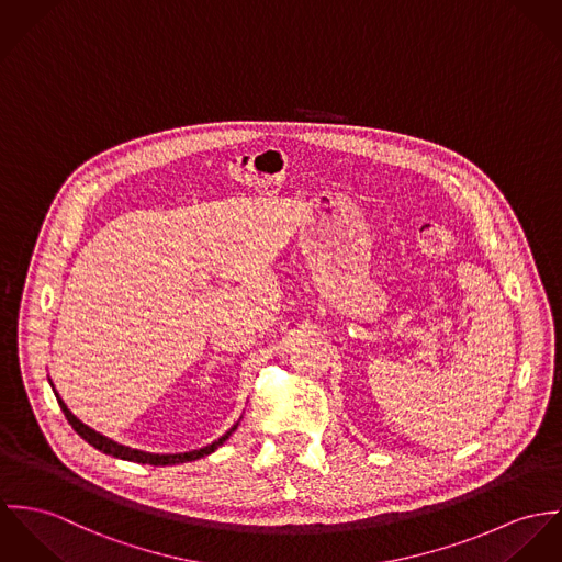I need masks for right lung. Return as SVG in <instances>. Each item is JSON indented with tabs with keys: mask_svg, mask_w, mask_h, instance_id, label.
Masks as SVG:
<instances>
[{
	"mask_svg": "<svg viewBox=\"0 0 562 562\" xmlns=\"http://www.w3.org/2000/svg\"><path fill=\"white\" fill-rule=\"evenodd\" d=\"M49 383H52V379H49ZM52 387H54V383H52ZM54 392H56V387H54ZM56 398H58V403H60V407H63L64 416H66V420L70 423V427L77 431V436L83 437L90 446H94L97 450H101V452H105V454H112V457H119V459H125V461H135V463H148V465H177V463H188V461H195V459H200V457H206V454L215 452L228 437L233 436V431L239 427V423L233 425L224 436L220 437V439H215V441H211V443L204 446V448L189 450V452H177V454H157V452L137 450V448H131V446H125V443H119V441H114V439H110V437L101 436L99 431H94V429H90L88 425H83V423L66 407V403L60 398L58 392H56Z\"/></svg>",
	"mask_w": 562,
	"mask_h": 562,
	"instance_id": "obj_1",
	"label": "right lung"
}]
</instances>
